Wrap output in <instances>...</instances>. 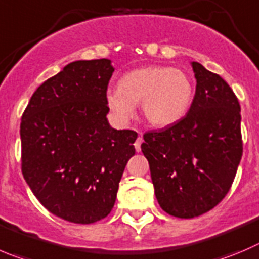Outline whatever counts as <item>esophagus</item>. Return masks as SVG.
<instances>
[{
	"instance_id": "34e87169",
	"label": "esophagus",
	"mask_w": 259,
	"mask_h": 259,
	"mask_svg": "<svg viewBox=\"0 0 259 259\" xmlns=\"http://www.w3.org/2000/svg\"><path fill=\"white\" fill-rule=\"evenodd\" d=\"M142 141H144V140H142L141 134H140V136L137 137L136 142H135V149H136V151H137V152L141 151V144H142Z\"/></svg>"
}]
</instances>
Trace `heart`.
<instances>
[{"instance_id":"heart-1","label":"heart","mask_w":259,"mask_h":259,"mask_svg":"<svg viewBox=\"0 0 259 259\" xmlns=\"http://www.w3.org/2000/svg\"><path fill=\"white\" fill-rule=\"evenodd\" d=\"M194 85L191 76L179 68L145 66L125 72L118 89L107 91L105 102L110 112L125 122L141 104L142 115L155 127L179 122L191 109Z\"/></svg>"}]
</instances>
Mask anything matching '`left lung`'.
Here are the masks:
<instances>
[{"instance_id": "8db88e82", "label": "left lung", "mask_w": 259, "mask_h": 259, "mask_svg": "<svg viewBox=\"0 0 259 259\" xmlns=\"http://www.w3.org/2000/svg\"><path fill=\"white\" fill-rule=\"evenodd\" d=\"M196 94L187 115L146 132L141 150L155 196L166 213L192 219L228 194L243 155L240 105L223 77L192 62Z\"/></svg>"}]
</instances>
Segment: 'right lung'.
<instances>
[{
	"instance_id": "obj_1",
	"label": "right lung",
	"mask_w": 259,
	"mask_h": 259,
	"mask_svg": "<svg viewBox=\"0 0 259 259\" xmlns=\"http://www.w3.org/2000/svg\"><path fill=\"white\" fill-rule=\"evenodd\" d=\"M107 58L76 61L44 81L21 117V171L53 215L75 224L107 218L137 134L109 125Z\"/></svg>"
}]
</instances>
